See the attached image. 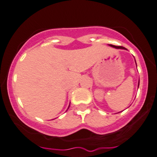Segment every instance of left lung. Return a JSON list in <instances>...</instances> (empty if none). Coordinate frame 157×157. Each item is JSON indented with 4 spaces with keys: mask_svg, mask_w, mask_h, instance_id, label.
<instances>
[{
    "mask_svg": "<svg viewBox=\"0 0 157 157\" xmlns=\"http://www.w3.org/2000/svg\"><path fill=\"white\" fill-rule=\"evenodd\" d=\"M112 47H115V48H118V49H126L125 47H122V46H117V45H110ZM139 85H140V81H139Z\"/></svg>",
    "mask_w": 157,
    "mask_h": 157,
    "instance_id": "obj_1",
    "label": "left lung"
}]
</instances>
